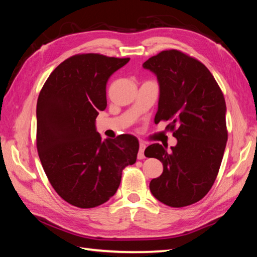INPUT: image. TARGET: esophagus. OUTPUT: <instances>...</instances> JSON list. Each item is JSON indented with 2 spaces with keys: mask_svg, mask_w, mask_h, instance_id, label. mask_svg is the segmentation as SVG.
<instances>
[{
  "mask_svg": "<svg viewBox=\"0 0 257 257\" xmlns=\"http://www.w3.org/2000/svg\"><path fill=\"white\" fill-rule=\"evenodd\" d=\"M145 149H146V145L144 143H140L138 159H144V158H145Z\"/></svg>",
  "mask_w": 257,
  "mask_h": 257,
  "instance_id": "esophagus-1",
  "label": "esophagus"
}]
</instances>
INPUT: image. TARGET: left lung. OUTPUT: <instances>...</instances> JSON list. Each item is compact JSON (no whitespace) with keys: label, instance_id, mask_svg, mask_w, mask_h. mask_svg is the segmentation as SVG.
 <instances>
[{"label":"left lung","instance_id":"left-lung-1","mask_svg":"<svg viewBox=\"0 0 257 257\" xmlns=\"http://www.w3.org/2000/svg\"><path fill=\"white\" fill-rule=\"evenodd\" d=\"M159 84L155 122L168 120L178 143L154 144L145 156L163 165L150 191L157 200L172 207L200 201L214 183L224 155L226 105L219 85L203 64L185 54L163 51L143 64Z\"/></svg>","mask_w":257,"mask_h":257}]
</instances>
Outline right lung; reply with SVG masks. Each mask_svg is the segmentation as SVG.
Listing matches in <instances>:
<instances>
[{
    "label": "right lung",
    "mask_w": 257,
    "mask_h": 257,
    "mask_svg": "<svg viewBox=\"0 0 257 257\" xmlns=\"http://www.w3.org/2000/svg\"><path fill=\"white\" fill-rule=\"evenodd\" d=\"M130 58L81 54L54 69L37 99V151L52 187L81 209L105 203L117 192L124 167L137 160L133 135L101 140L96 118L107 107L109 77Z\"/></svg>",
    "instance_id": "1"
}]
</instances>
